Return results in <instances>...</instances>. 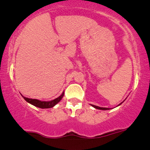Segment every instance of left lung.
Segmentation results:
<instances>
[{
    "label": "left lung",
    "mask_w": 150,
    "mask_h": 150,
    "mask_svg": "<svg viewBox=\"0 0 150 150\" xmlns=\"http://www.w3.org/2000/svg\"><path fill=\"white\" fill-rule=\"evenodd\" d=\"M122 103H120V105H121ZM91 105L93 106V108H96V109H98V110H110V108H100V107H98V106H96V105Z\"/></svg>",
    "instance_id": "obj_1"
}]
</instances>
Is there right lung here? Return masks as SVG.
Wrapping results in <instances>:
<instances>
[{
    "instance_id": "add662e5",
    "label": "right lung",
    "mask_w": 150,
    "mask_h": 150,
    "mask_svg": "<svg viewBox=\"0 0 150 150\" xmlns=\"http://www.w3.org/2000/svg\"><path fill=\"white\" fill-rule=\"evenodd\" d=\"M64 93L63 92L62 94H61L60 96L58 97V98H55L54 100H51V101H41V100H37V99H33V98H26V97L23 96V98H24V100L27 101L29 103L32 104L33 105L35 106V107L40 108H50L54 107L56 104H57L60 100L61 98L64 96Z\"/></svg>"
}]
</instances>
